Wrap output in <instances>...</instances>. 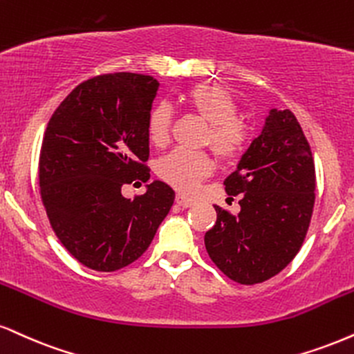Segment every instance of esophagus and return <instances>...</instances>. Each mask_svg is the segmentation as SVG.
Returning a JSON list of instances; mask_svg holds the SVG:
<instances>
[{"label": "esophagus", "mask_w": 354, "mask_h": 354, "mask_svg": "<svg viewBox=\"0 0 354 354\" xmlns=\"http://www.w3.org/2000/svg\"><path fill=\"white\" fill-rule=\"evenodd\" d=\"M176 202H177L178 207H182V208H189V207H192V205H194V200L187 198V197H184V195H180V194H178L177 197H176Z\"/></svg>", "instance_id": "34e87169"}]
</instances>
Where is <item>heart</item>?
Segmentation results:
<instances>
[{
	"mask_svg": "<svg viewBox=\"0 0 354 354\" xmlns=\"http://www.w3.org/2000/svg\"><path fill=\"white\" fill-rule=\"evenodd\" d=\"M189 106L210 123L207 141L212 144L218 156L223 159H236L246 149L250 129L238 120L236 98L228 90L216 84H200L187 93ZM172 124V108L160 102L147 116V136L156 146H164L169 141ZM213 170V160L207 152L174 149L159 159L157 176L172 185L174 189L189 194L200 180L208 177Z\"/></svg>",
	"mask_w": 354,
	"mask_h": 354,
	"instance_id": "obj_1",
	"label": "heart"
}]
</instances>
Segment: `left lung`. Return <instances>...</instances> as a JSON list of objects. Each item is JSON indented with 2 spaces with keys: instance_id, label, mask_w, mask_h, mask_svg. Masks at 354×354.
I'll use <instances>...</instances> for the list:
<instances>
[{
  "instance_id": "obj_1",
  "label": "left lung",
  "mask_w": 354,
  "mask_h": 354,
  "mask_svg": "<svg viewBox=\"0 0 354 354\" xmlns=\"http://www.w3.org/2000/svg\"><path fill=\"white\" fill-rule=\"evenodd\" d=\"M225 190L241 197V210L233 216L215 207L216 223L205 233L208 256L234 282L268 281L299 252L315 203V164L294 113L269 110Z\"/></svg>"
}]
</instances>
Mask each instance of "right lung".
Wrapping results in <instances>:
<instances>
[{
	"instance_id": "right-lung-1",
	"label": "right lung",
	"mask_w": 354,
	"mask_h": 354,
	"mask_svg": "<svg viewBox=\"0 0 354 354\" xmlns=\"http://www.w3.org/2000/svg\"><path fill=\"white\" fill-rule=\"evenodd\" d=\"M159 82L120 72L75 86L47 124L39 185L57 238L78 263L111 272L149 248L176 192L152 180L134 200L121 187L149 180L147 116Z\"/></svg>"
}]
</instances>
